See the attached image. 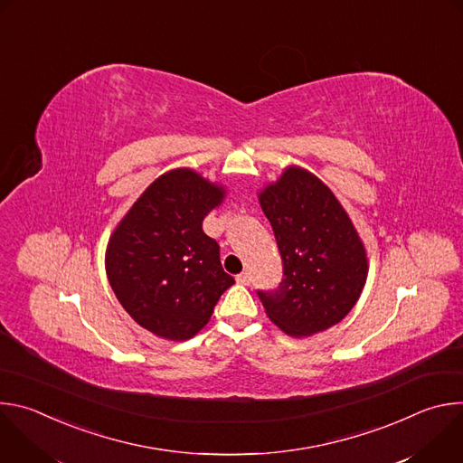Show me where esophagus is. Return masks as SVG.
Returning <instances> with one entry per match:
<instances>
[{"label": "esophagus", "instance_id": "esophagus-1", "mask_svg": "<svg viewBox=\"0 0 463 463\" xmlns=\"http://www.w3.org/2000/svg\"><path fill=\"white\" fill-rule=\"evenodd\" d=\"M236 282L241 284V286H249V284H250V275H249V273H240V275L236 277Z\"/></svg>", "mask_w": 463, "mask_h": 463}]
</instances>
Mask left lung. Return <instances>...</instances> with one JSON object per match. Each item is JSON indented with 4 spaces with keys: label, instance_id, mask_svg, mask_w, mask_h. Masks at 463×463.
I'll use <instances>...</instances> for the list:
<instances>
[{
    "label": "left lung",
    "instance_id": "1",
    "mask_svg": "<svg viewBox=\"0 0 463 463\" xmlns=\"http://www.w3.org/2000/svg\"><path fill=\"white\" fill-rule=\"evenodd\" d=\"M282 258V282L258 289L268 317L307 337L341 322L366 282V252L348 214L318 177L288 168L260 194Z\"/></svg>",
    "mask_w": 463,
    "mask_h": 463
}]
</instances>
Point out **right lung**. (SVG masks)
Here are the masks:
<instances>
[{
  "label": "right lung",
  "mask_w": 463,
  "mask_h": 463,
  "mask_svg": "<svg viewBox=\"0 0 463 463\" xmlns=\"http://www.w3.org/2000/svg\"><path fill=\"white\" fill-rule=\"evenodd\" d=\"M223 188L188 168L156 179L108 243L106 273L122 307L148 332L184 341L209 322L234 284L220 245L203 232Z\"/></svg>",
  "instance_id": "right-lung-1"
}]
</instances>
